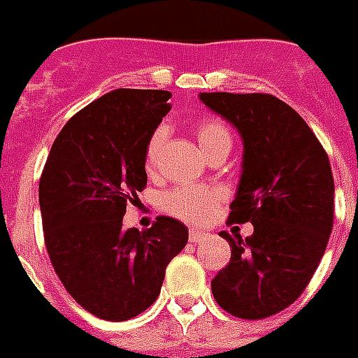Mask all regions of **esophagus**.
Listing matches in <instances>:
<instances>
[{"label":"esophagus","instance_id":"1","mask_svg":"<svg viewBox=\"0 0 358 358\" xmlns=\"http://www.w3.org/2000/svg\"><path fill=\"white\" fill-rule=\"evenodd\" d=\"M206 238H208L206 232H201V230H191L189 232L191 243H201V241H204Z\"/></svg>","mask_w":358,"mask_h":358}]
</instances>
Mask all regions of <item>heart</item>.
<instances>
[{
  "label": "heart",
  "mask_w": 358,
  "mask_h": 358,
  "mask_svg": "<svg viewBox=\"0 0 358 358\" xmlns=\"http://www.w3.org/2000/svg\"><path fill=\"white\" fill-rule=\"evenodd\" d=\"M196 141L201 145L202 152L208 154L217 146H230V134L227 126L221 120L206 119L196 124ZM167 137V129L156 128L148 137L145 150V163L148 169L157 165L159 154H162L163 143ZM221 191L208 189V187H176L167 191L162 196V208L173 217L184 219L187 223H202L210 217L213 208L221 201Z\"/></svg>",
  "instance_id": "b5f03b06"
}]
</instances>
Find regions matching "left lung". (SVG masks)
<instances>
[{
    "instance_id": "1",
    "label": "left lung",
    "mask_w": 358,
    "mask_h": 358,
    "mask_svg": "<svg viewBox=\"0 0 358 358\" xmlns=\"http://www.w3.org/2000/svg\"><path fill=\"white\" fill-rule=\"evenodd\" d=\"M243 141V162L229 221L252 223L249 238L221 232L232 255L212 280L217 305L241 320L289 306L310 282L333 232L334 180L299 113L271 94L201 92Z\"/></svg>"
}]
</instances>
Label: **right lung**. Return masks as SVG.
Masks as SVG:
<instances>
[{
    "instance_id": "1",
    "label": "right lung",
    "mask_w": 358,
    "mask_h": 358,
    "mask_svg": "<svg viewBox=\"0 0 358 358\" xmlns=\"http://www.w3.org/2000/svg\"><path fill=\"white\" fill-rule=\"evenodd\" d=\"M169 91L115 89L64 124L38 184L48 255L85 310L131 320L157 299L169 262L187 243L173 217L122 229L126 204L146 185L148 137L169 113Z\"/></svg>"
}]
</instances>
